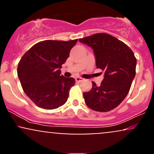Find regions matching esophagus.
Masks as SVG:
<instances>
[{
	"label": "esophagus",
	"instance_id": "obj_1",
	"mask_svg": "<svg viewBox=\"0 0 154 154\" xmlns=\"http://www.w3.org/2000/svg\"><path fill=\"white\" fill-rule=\"evenodd\" d=\"M83 80V79L82 78V77H77L75 78V81L76 82H82V81Z\"/></svg>",
	"mask_w": 154,
	"mask_h": 154
}]
</instances>
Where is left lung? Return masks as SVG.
<instances>
[{
	"instance_id": "obj_1",
	"label": "left lung",
	"mask_w": 154,
	"mask_h": 154,
	"mask_svg": "<svg viewBox=\"0 0 154 154\" xmlns=\"http://www.w3.org/2000/svg\"><path fill=\"white\" fill-rule=\"evenodd\" d=\"M93 49L97 68L104 72L100 86L92 82L91 91L83 93L86 105L100 112L117 107L128 94L135 78L136 58L122 41L106 33H97L79 39Z\"/></svg>"
}]
</instances>
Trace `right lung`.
Wrapping results in <instances>:
<instances>
[{"mask_svg": "<svg viewBox=\"0 0 154 154\" xmlns=\"http://www.w3.org/2000/svg\"><path fill=\"white\" fill-rule=\"evenodd\" d=\"M77 42V39L40 41L19 61L17 74L23 91L38 107L55 109L66 102L75 81L60 75V69Z\"/></svg>", "mask_w": 154, "mask_h": 154, "instance_id": "add662e5", "label": "right lung"}]
</instances>
